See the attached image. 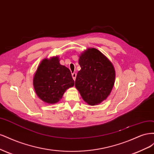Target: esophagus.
Masks as SVG:
<instances>
[{
    "label": "esophagus",
    "instance_id": "obj_1",
    "mask_svg": "<svg viewBox=\"0 0 154 154\" xmlns=\"http://www.w3.org/2000/svg\"><path fill=\"white\" fill-rule=\"evenodd\" d=\"M76 76H77V73H72V77H73V80H74V81L75 80Z\"/></svg>",
    "mask_w": 154,
    "mask_h": 154
}]
</instances>
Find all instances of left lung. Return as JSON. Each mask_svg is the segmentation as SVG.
<instances>
[{"instance_id": "obj_1", "label": "left lung", "mask_w": 154, "mask_h": 154, "mask_svg": "<svg viewBox=\"0 0 154 154\" xmlns=\"http://www.w3.org/2000/svg\"><path fill=\"white\" fill-rule=\"evenodd\" d=\"M81 70L75 79V88L90 106L98 105L110 95L115 81L112 63L95 48H88L79 59Z\"/></svg>"}]
</instances>
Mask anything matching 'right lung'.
Here are the masks:
<instances>
[{"label":"right lung","mask_w":154,"mask_h":154,"mask_svg":"<svg viewBox=\"0 0 154 154\" xmlns=\"http://www.w3.org/2000/svg\"><path fill=\"white\" fill-rule=\"evenodd\" d=\"M70 70L59 63L57 56L42 61L34 73L33 86L38 97L44 102L56 103L67 89L74 86Z\"/></svg>","instance_id":"add662e5"}]
</instances>
